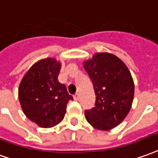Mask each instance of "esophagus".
Returning <instances> with one entry per match:
<instances>
[{"label": "esophagus", "mask_w": 158, "mask_h": 158, "mask_svg": "<svg viewBox=\"0 0 158 158\" xmlns=\"http://www.w3.org/2000/svg\"><path fill=\"white\" fill-rule=\"evenodd\" d=\"M73 98H74V100H76V101H78L79 98V93H76L74 96H73Z\"/></svg>", "instance_id": "obj_1"}]
</instances>
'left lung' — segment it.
<instances>
[{"instance_id": "8db88e82", "label": "left lung", "mask_w": 158, "mask_h": 158, "mask_svg": "<svg viewBox=\"0 0 158 158\" xmlns=\"http://www.w3.org/2000/svg\"><path fill=\"white\" fill-rule=\"evenodd\" d=\"M83 66L96 94L95 107L85 111V119L94 128L109 131L125 119L132 107L134 84L131 73L110 53H97Z\"/></svg>"}]
</instances>
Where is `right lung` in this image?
<instances>
[{"instance_id": "add662e5", "label": "right lung", "mask_w": 158, "mask_h": 158, "mask_svg": "<svg viewBox=\"0 0 158 158\" xmlns=\"http://www.w3.org/2000/svg\"><path fill=\"white\" fill-rule=\"evenodd\" d=\"M60 63L46 58L32 65L19 87V100L26 117L40 127H52L63 120L66 108L73 97L58 75Z\"/></svg>"}]
</instances>
